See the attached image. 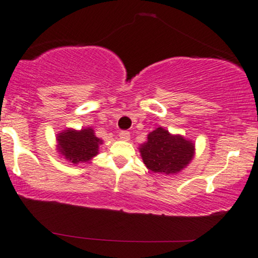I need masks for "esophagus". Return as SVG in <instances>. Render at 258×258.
I'll return each mask as SVG.
<instances>
[{
  "label": "esophagus",
  "instance_id": "obj_1",
  "mask_svg": "<svg viewBox=\"0 0 258 258\" xmlns=\"http://www.w3.org/2000/svg\"><path fill=\"white\" fill-rule=\"evenodd\" d=\"M119 136H120V138L125 142H128L130 138H131V135H130V132H127V131H121Z\"/></svg>",
  "mask_w": 258,
  "mask_h": 258
}]
</instances>
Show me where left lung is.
<instances>
[{
  "label": "left lung",
  "mask_w": 258,
  "mask_h": 258,
  "mask_svg": "<svg viewBox=\"0 0 258 258\" xmlns=\"http://www.w3.org/2000/svg\"><path fill=\"white\" fill-rule=\"evenodd\" d=\"M138 149L148 170L166 176L184 170L195 155L193 141L172 135L161 126L148 133L147 141Z\"/></svg>",
  "instance_id": "obj_1"
}]
</instances>
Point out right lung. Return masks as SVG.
I'll return each instance as SVG.
<instances>
[{
	"label": "right lung",
	"mask_w": 258,
	"mask_h": 258,
	"mask_svg": "<svg viewBox=\"0 0 258 258\" xmlns=\"http://www.w3.org/2000/svg\"><path fill=\"white\" fill-rule=\"evenodd\" d=\"M57 153L70 164L78 165L91 161L99 154V146L103 141L96 137L92 127L81 130L67 128L57 135Z\"/></svg>",
	"instance_id": "add662e5"
}]
</instances>
